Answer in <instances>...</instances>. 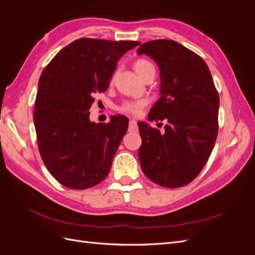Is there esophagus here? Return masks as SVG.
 <instances>
[{"instance_id": "34e87169", "label": "esophagus", "mask_w": 255, "mask_h": 255, "mask_svg": "<svg viewBox=\"0 0 255 255\" xmlns=\"http://www.w3.org/2000/svg\"><path fill=\"white\" fill-rule=\"evenodd\" d=\"M137 130V122L135 119L129 120V127H128V132H135Z\"/></svg>"}]
</instances>
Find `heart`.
I'll list each match as a JSON object with an SVG mask.
<instances>
[{
  "mask_svg": "<svg viewBox=\"0 0 255 255\" xmlns=\"http://www.w3.org/2000/svg\"><path fill=\"white\" fill-rule=\"evenodd\" d=\"M134 69L141 79H143L145 74L148 72H150L152 70H155V68H154L151 61L143 59V58L137 59L135 61ZM145 105H146L145 100H130V101L123 102L119 106V111L125 113V114H129L133 116H140Z\"/></svg>",
  "mask_w": 255,
  "mask_h": 255,
  "instance_id": "heart-1",
  "label": "heart"
}]
</instances>
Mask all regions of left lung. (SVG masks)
<instances>
[{"label":"left lung","instance_id":"1","mask_svg":"<svg viewBox=\"0 0 255 255\" xmlns=\"http://www.w3.org/2000/svg\"><path fill=\"white\" fill-rule=\"evenodd\" d=\"M137 53L151 57L160 71V98L148 119L168 121L163 134L138 122L141 169L160 186H185L203 169L218 134L219 96L211 71L198 54L173 40L148 41Z\"/></svg>","mask_w":255,"mask_h":255}]
</instances>
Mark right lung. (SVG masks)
Returning a JSON list of instances; mask_svg holds the SVG:
<instances>
[{"label": "right lung", "instance_id": "right-lung-1", "mask_svg": "<svg viewBox=\"0 0 255 255\" xmlns=\"http://www.w3.org/2000/svg\"><path fill=\"white\" fill-rule=\"evenodd\" d=\"M140 44L80 38L59 51L42 71L34 123L38 148L50 173L71 189H86L109 175L128 128L123 115L109 123L89 120L97 92H104L117 61Z\"/></svg>", "mask_w": 255, "mask_h": 255}]
</instances>
